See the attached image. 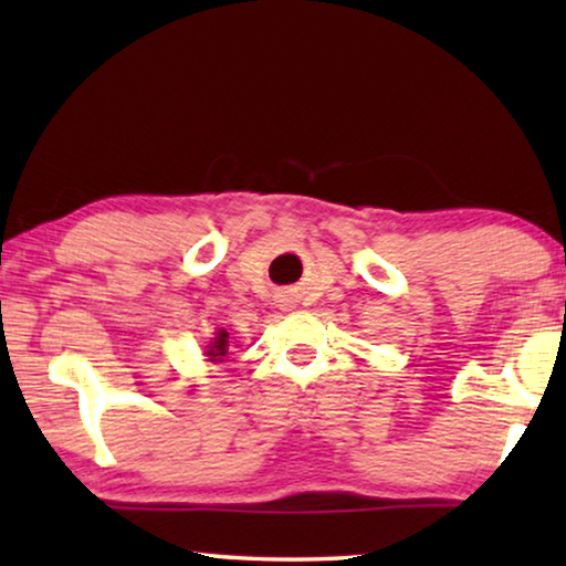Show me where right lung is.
<instances>
[{
  "mask_svg": "<svg viewBox=\"0 0 566 566\" xmlns=\"http://www.w3.org/2000/svg\"><path fill=\"white\" fill-rule=\"evenodd\" d=\"M227 347H229V334L224 329H219L212 342L207 344L205 357H209V361H222L227 357Z\"/></svg>",
  "mask_w": 566,
  "mask_h": 566,
  "instance_id": "obj_1",
  "label": "right lung"
}]
</instances>
